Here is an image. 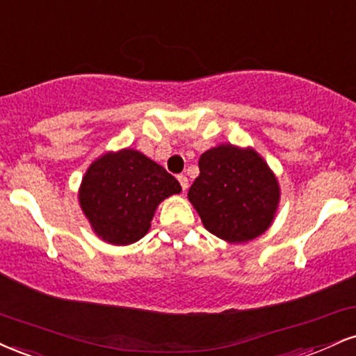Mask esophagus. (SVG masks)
I'll use <instances>...</instances> for the list:
<instances>
[{
  "instance_id": "obj_1",
  "label": "esophagus",
  "mask_w": 356,
  "mask_h": 356,
  "mask_svg": "<svg viewBox=\"0 0 356 356\" xmlns=\"http://www.w3.org/2000/svg\"><path fill=\"white\" fill-rule=\"evenodd\" d=\"M178 181H179V185H181L183 191H186L188 190V178L185 177V175H178Z\"/></svg>"
}]
</instances>
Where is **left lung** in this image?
<instances>
[{
    "instance_id": "1",
    "label": "left lung",
    "mask_w": 356,
    "mask_h": 356,
    "mask_svg": "<svg viewBox=\"0 0 356 356\" xmlns=\"http://www.w3.org/2000/svg\"><path fill=\"white\" fill-rule=\"evenodd\" d=\"M198 166L188 200L208 232L228 243H246L271 227L280 185L257 149L223 143L207 149Z\"/></svg>"
}]
</instances>
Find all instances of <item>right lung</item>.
Segmentation results:
<instances>
[{
	"mask_svg": "<svg viewBox=\"0 0 356 356\" xmlns=\"http://www.w3.org/2000/svg\"><path fill=\"white\" fill-rule=\"evenodd\" d=\"M181 191L178 179L133 148L106 152L88 166L78 202L95 235L110 245L141 240L158 204Z\"/></svg>",
	"mask_w": 356,
	"mask_h": 356,
	"instance_id": "obj_1",
	"label": "right lung"
}]
</instances>
